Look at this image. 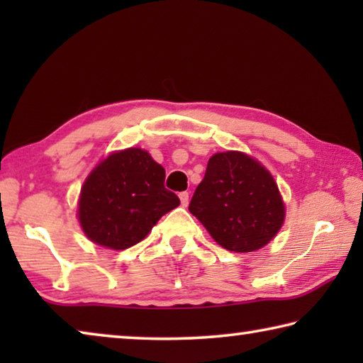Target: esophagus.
Wrapping results in <instances>:
<instances>
[{
    "mask_svg": "<svg viewBox=\"0 0 363 363\" xmlns=\"http://www.w3.org/2000/svg\"><path fill=\"white\" fill-rule=\"evenodd\" d=\"M179 199H181V205L182 206H187L189 205V192H181L179 194Z\"/></svg>",
    "mask_w": 363,
    "mask_h": 363,
    "instance_id": "1",
    "label": "esophagus"
}]
</instances>
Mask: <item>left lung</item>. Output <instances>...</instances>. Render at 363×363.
<instances>
[{
    "label": "left lung",
    "instance_id": "8db88e82",
    "mask_svg": "<svg viewBox=\"0 0 363 363\" xmlns=\"http://www.w3.org/2000/svg\"><path fill=\"white\" fill-rule=\"evenodd\" d=\"M189 211L220 247L250 253L267 245L285 220V205L272 174L243 152L210 158Z\"/></svg>",
    "mask_w": 363,
    "mask_h": 363
}]
</instances>
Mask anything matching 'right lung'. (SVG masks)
Here are the masks:
<instances>
[{"instance_id": "add662e5", "label": "right lung", "mask_w": 363, "mask_h": 363, "mask_svg": "<svg viewBox=\"0 0 363 363\" xmlns=\"http://www.w3.org/2000/svg\"><path fill=\"white\" fill-rule=\"evenodd\" d=\"M164 189V169L143 149L113 152L86 177L78 219L86 237L101 247L126 250L144 240L158 219L179 206Z\"/></svg>"}]
</instances>
